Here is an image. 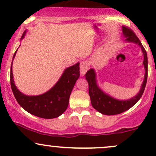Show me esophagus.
<instances>
[{
  "instance_id": "1",
  "label": "esophagus",
  "mask_w": 156,
  "mask_h": 156,
  "mask_svg": "<svg viewBox=\"0 0 156 156\" xmlns=\"http://www.w3.org/2000/svg\"><path fill=\"white\" fill-rule=\"evenodd\" d=\"M89 69V64L88 62L83 61V62H80V72L81 76H84L86 74V73L87 72V70Z\"/></svg>"
}]
</instances>
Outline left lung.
I'll return each instance as SVG.
<instances>
[{"instance_id":"1","label":"left lung","mask_w":156,"mask_h":156,"mask_svg":"<svg viewBox=\"0 0 156 156\" xmlns=\"http://www.w3.org/2000/svg\"><path fill=\"white\" fill-rule=\"evenodd\" d=\"M122 32L126 38L125 41L134 42V43L139 44L141 48V51L144 55L143 64H144V69H145L144 79L138 94L130 100L119 101V100L114 99L106 94L98 87L96 83V75L94 69H90L87 71V73H86V79L89 83V94L90 96L91 103H92L93 108L105 115L119 114L131 108L142 96L146 87L147 80V55L145 49L143 47L140 40L135 34V33L130 28L122 26Z\"/></svg>"}]
</instances>
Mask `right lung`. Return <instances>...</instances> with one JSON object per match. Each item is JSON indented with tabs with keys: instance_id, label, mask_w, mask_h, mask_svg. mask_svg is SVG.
<instances>
[{
	"instance_id": "obj_1",
	"label": "right lung",
	"mask_w": 156,
	"mask_h": 156,
	"mask_svg": "<svg viewBox=\"0 0 156 156\" xmlns=\"http://www.w3.org/2000/svg\"><path fill=\"white\" fill-rule=\"evenodd\" d=\"M25 34L26 31L23 33L21 39L24 38ZM17 51L13 55V59ZM79 76V63H77L67 68L54 87L47 92L37 96H28L20 92L14 83L12 62L11 87L17 103L26 112L38 117L53 119L59 117L66 111L69 104L71 92Z\"/></svg>"
}]
</instances>
